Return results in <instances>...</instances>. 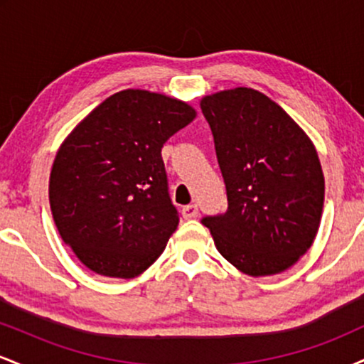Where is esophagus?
I'll list each match as a JSON object with an SVG mask.
<instances>
[{
  "mask_svg": "<svg viewBox=\"0 0 364 364\" xmlns=\"http://www.w3.org/2000/svg\"><path fill=\"white\" fill-rule=\"evenodd\" d=\"M181 214H183V217H185V219H195V217L198 215V207H196L195 203H191V205L183 207Z\"/></svg>",
  "mask_w": 364,
  "mask_h": 364,
  "instance_id": "obj_1",
  "label": "esophagus"
}]
</instances>
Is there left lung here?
Returning <instances> with one entry per match:
<instances>
[{
    "mask_svg": "<svg viewBox=\"0 0 364 364\" xmlns=\"http://www.w3.org/2000/svg\"><path fill=\"white\" fill-rule=\"evenodd\" d=\"M228 210L205 215L215 246L241 272L289 269L320 225L325 181L311 140L262 92L237 87L203 97Z\"/></svg>",
    "mask_w": 364,
    "mask_h": 364,
    "instance_id": "obj_1",
    "label": "left lung"
}]
</instances>
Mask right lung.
<instances>
[{"label":"right lung","mask_w":364,"mask_h":364,"mask_svg":"<svg viewBox=\"0 0 364 364\" xmlns=\"http://www.w3.org/2000/svg\"><path fill=\"white\" fill-rule=\"evenodd\" d=\"M195 118L193 107L128 89L99 104L54 159L49 203L78 260L132 279L164 252L179 223L161 150Z\"/></svg>","instance_id":"obj_1"}]
</instances>
